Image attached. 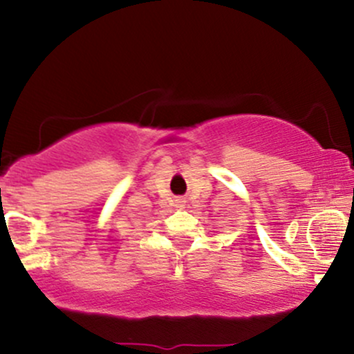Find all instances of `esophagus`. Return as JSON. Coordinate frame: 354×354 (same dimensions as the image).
I'll list each match as a JSON object with an SVG mask.
<instances>
[{"label": "esophagus", "instance_id": "1", "mask_svg": "<svg viewBox=\"0 0 354 354\" xmlns=\"http://www.w3.org/2000/svg\"><path fill=\"white\" fill-rule=\"evenodd\" d=\"M178 203H181V201H178Z\"/></svg>", "mask_w": 354, "mask_h": 354}]
</instances>
